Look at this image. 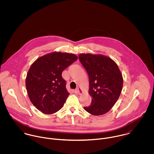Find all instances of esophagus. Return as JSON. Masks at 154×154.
Wrapping results in <instances>:
<instances>
[{"label": "esophagus", "instance_id": "34e87169", "mask_svg": "<svg viewBox=\"0 0 154 154\" xmlns=\"http://www.w3.org/2000/svg\"><path fill=\"white\" fill-rule=\"evenodd\" d=\"M76 92L78 94H81V89H80V88H78L76 89Z\"/></svg>", "mask_w": 154, "mask_h": 154}]
</instances>
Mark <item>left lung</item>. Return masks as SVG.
<instances>
[{"label": "left lung", "mask_w": 154, "mask_h": 154, "mask_svg": "<svg viewBox=\"0 0 154 154\" xmlns=\"http://www.w3.org/2000/svg\"><path fill=\"white\" fill-rule=\"evenodd\" d=\"M79 59L89 76L91 105L84 107L88 112L103 115L114 106L121 94L123 80L117 64L103 55L80 54Z\"/></svg>", "instance_id": "1"}]
</instances>
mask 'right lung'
<instances>
[{
  "label": "right lung",
  "instance_id": "1",
  "mask_svg": "<svg viewBox=\"0 0 154 154\" xmlns=\"http://www.w3.org/2000/svg\"><path fill=\"white\" fill-rule=\"evenodd\" d=\"M77 59L74 54L53 52L38 58L32 64L25 85L30 101L38 110L50 114L63 106L69 93L62 73Z\"/></svg>",
  "mask_w": 154,
  "mask_h": 154
}]
</instances>
